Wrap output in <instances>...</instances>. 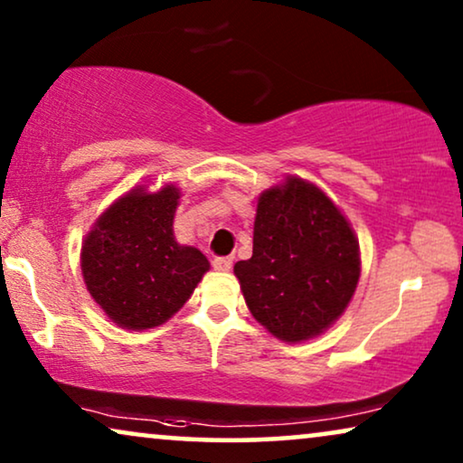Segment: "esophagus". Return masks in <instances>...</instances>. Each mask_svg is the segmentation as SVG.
I'll list each match as a JSON object with an SVG mask.
<instances>
[{
  "label": "esophagus",
  "mask_w": 463,
  "mask_h": 463,
  "mask_svg": "<svg viewBox=\"0 0 463 463\" xmlns=\"http://www.w3.org/2000/svg\"><path fill=\"white\" fill-rule=\"evenodd\" d=\"M233 265V259L232 257H217L213 259V268L219 269V271H230Z\"/></svg>",
  "instance_id": "esophagus-1"
}]
</instances>
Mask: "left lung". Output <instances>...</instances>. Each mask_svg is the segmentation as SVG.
I'll return each mask as SVG.
<instances>
[{
	"label": "left lung",
	"instance_id": "1",
	"mask_svg": "<svg viewBox=\"0 0 463 463\" xmlns=\"http://www.w3.org/2000/svg\"><path fill=\"white\" fill-rule=\"evenodd\" d=\"M244 301L274 337L322 335L352 301L360 250L333 200L299 176L259 195L252 257L233 265Z\"/></svg>",
	"mask_w": 463,
	"mask_h": 463
}]
</instances>
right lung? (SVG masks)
Listing matches in <instances>:
<instances>
[{
    "instance_id": "obj_1",
    "label": "right lung",
    "mask_w": 463,
    "mask_h": 463,
    "mask_svg": "<svg viewBox=\"0 0 463 463\" xmlns=\"http://www.w3.org/2000/svg\"><path fill=\"white\" fill-rule=\"evenodd\" d=\"M181 192L138 185L113 202L81 244V276L88 293L118 326H160L185 306L208 259L175 240Z\"/></svg>"
}]
</instances>
